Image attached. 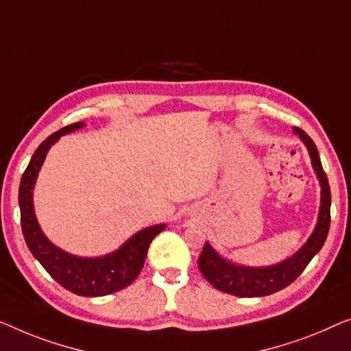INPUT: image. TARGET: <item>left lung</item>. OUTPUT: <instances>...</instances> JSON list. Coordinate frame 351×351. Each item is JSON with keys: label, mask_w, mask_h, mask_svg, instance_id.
I'll list each match as a JSON object with an SVG mask.
<instances>
[{"label": "left lung", "mask_w": 351, "mask_h": 351, "mask_svg": "<svg viewBox=\"0 0 351 351\" xmlns=\"http://www.w3.org/2000/svg\"><path fill=\"white\" fill-rule=\"evenodd\" d=\"M305 145H307L308 154L312 157L313 169L317 171L319 184H322V208H319L318 224L315 227L312 237L307 240L302 248L295 253L293 258L283 261V263L270 265V267H241L227 263L208 243H205L204 250L199 256V269L202 275L223 293L239 295V298H261V295L274 294L289 286L298 276L304 272L313 256L322 250L326 237L329 232L330 224V189L329 181L326 176L317 146L312 138L300 128H294Z\"/></svg>", "instance_id": "left-lung-1"}]
</instances>
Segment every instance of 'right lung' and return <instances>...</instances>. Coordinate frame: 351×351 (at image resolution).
<instances>
[{
	"label": "right lung",
	"instance_id": "add662e5",
	"mask_svg": "<svg viewBox=\"0 0 351 351\" xmlns=\"http://www.w3.org/2000/svg\"><path fill=\"white\" fill-rule=\"evenodd\" d=\"M82 125V122H75V124L63 127L38 146L27 170L22 175L21 187H19V205H21L22 232L28 250L47 270V274L71 293L86 295V298H97V295H106L127 288L140 275L152 239L160 234L165 226L147 227L125 241V245L116 253L95 259L76 258V256L68 254L53 246L44 237L33 210L32 197L34 181L46 159L49 147L62 135L81 128Z\"/></svg>",
	"mask_w": 351,
	"mask_h": 351
}]
</instances>
